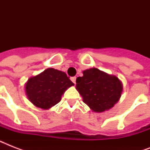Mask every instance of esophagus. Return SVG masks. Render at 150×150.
Masks as SVG:
<instances>
[{"instance_id":"1","label":"esophagus","mask_w":150,"mask_h":150,"mask_svg":"<svg viewBox=\"0 0 150 150\" xmlns=\"http://www.w3.org/2000/svg\"><path fill=\"white\" fill-rule=\"evenodd\" d=\"M71 80L72 81L73 83H75V81H76V77H71Z\"/></svg>"}]
</instances>
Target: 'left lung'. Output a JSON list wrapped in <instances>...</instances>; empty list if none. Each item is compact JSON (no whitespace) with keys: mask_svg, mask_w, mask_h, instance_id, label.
Returning <instances> with one entry per match:
<instances>
[{"mask_svg":"<svg viewBox=\"0 0 150 150\" xmlns=\"http://www.w3.org/2000/svg\"><path fill=\"white\" fill-rule=\"evenodd\" d=\"M76 79L75 88L92 111L101 113L111 109L121 98L123 84L116 75L92 68Z\"/></svg>","mask_w":150,"mask_h":150,"instance_id":"obj_1","label":"left lung"}]
</instances>
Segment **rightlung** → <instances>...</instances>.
Masks as SVG:
<instances>
[{
  "label": "right lung",
  "mask_w": 150,
  "mask_h": 150,
  "mask_svg": "<svg viewBox=\"0 0 150 150\" xmlns=\"http://www.w3.org/2000/svg\"><path fill=\"white\" fill-rule=\"evenodd\" d=\"M74 86L65 72L49 68L30 77L25 84L28 100L36 107L48 110L58 103L69 87Z\"/></svg>",
  "instance_id": "obj_1"
}]
</instances>
